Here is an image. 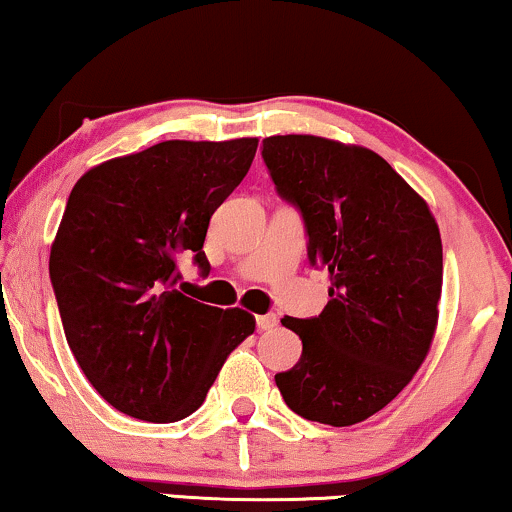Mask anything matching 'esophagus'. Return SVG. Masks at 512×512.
<instances>
[{"label":"esophagus","instance_id":"34e87169","mask_svg":"<svg viewBox=\"0 0 512 512\" xmlns=\"http://www.w3.org/2000/svg\"><path fill=\"white\" fill-rule=\"evenodd\" d=\"M255 323L260 331H271V328H276L278 321L274 314H260V316H255Z\"/></svg>","mask_w":512,"mask_h":512}]
</instances>
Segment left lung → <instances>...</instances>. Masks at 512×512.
<instances>
[{"label":"left lung","instance_id":"1","mask_svg":"<svg viewBox=\"0 0 512 512\" xmlns=\"http://www.w3.org/2000/svg\"><path fill=\"white\" fill-rule=\"evenodd\" d=\"M281 200L300 212L307 257L328 269L319 316L281 323L302 357L276 373L297 416L345 428L385 409L428 354L442 293V238L425 200L361 146L286 134L262 141Z\"/></svg>","mask_w":512,"mask_h":512}]
</instances>
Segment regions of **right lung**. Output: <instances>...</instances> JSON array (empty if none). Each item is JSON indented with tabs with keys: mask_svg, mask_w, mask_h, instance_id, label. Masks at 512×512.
Here are the masks:
<instances>
[{
	"mask_svg": "<svg viewBox=\"0 0 512 512\" xmlns=\"http://www.w3.org/2000/svg\"><path fill=\"white\" fill-rule=\"evenodd\" d=\"M257 139L163 141L89 170L70 191L49 278L70 352L113 409L148 423L191 416L231 349L243 309L181 293V257L210 274V217L248 174Z\"/></svg>",
	"mask_w": 512,
	"mask_h": 512,
	"instance_id": "1",
	"label": "right lung"
}]
</instances>
